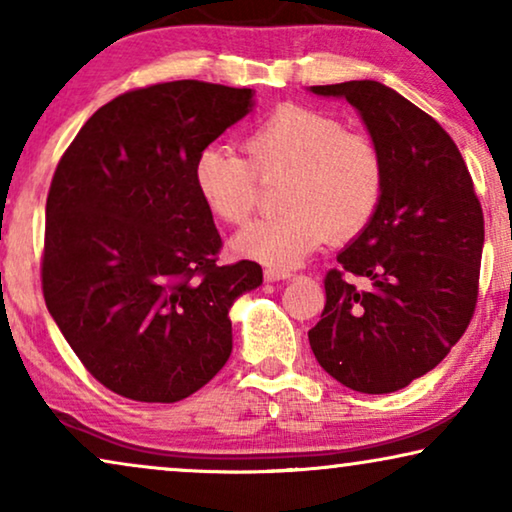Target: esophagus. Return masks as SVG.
Wrapping results in <instances>:
<instances>
[{
	"mask_svg": "<svg viewBox=\"0 0 512 512\" xmlns=\"http://www.w3.org/2000/svg\"><path fill=\"white\" fill-rule=\"evenodd\" d=\"M293 275L286 270H277V268H268L265 270V282H289Z\"/></svg>",
	"mask_w": 512,
	"mask_h": 512,
	"instance_id": "34e87169",
	"label": "esophagus"
}]
</instances>
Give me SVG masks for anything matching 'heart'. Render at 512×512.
<instances>
[{
  "label": "heart",
  "instance_id": "obj_1",
  "mask_svg": "<svg viewBox=\"0 0 512 512\" xmlns=\"http://www.w3.org/2000/svg\"><path fill=\"white\" fill-rule=\"evenodd\" d=\"M249 160L228 146L198 153L193 181L209 212L244 223L258 200V174H289L284 214L258 219L235 235L233 251L270 268H293L319 244L347 240L368 226L380 207L387 165L373 139L345 130L338 118L284 104L244 137Z\"/></svg>",
  "mask_w": 512,
  "mask_h": 512
}]
</instances>
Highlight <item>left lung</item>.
<instances>
[{"label": "left lung", "mask_w": 512, "mask_h": 512, "mask_svg": "<svg viewBox=\"0 0 512 512\" xmlns=\"http://www.w3.org/2000/svg\"><path fill=\"white\" fill-rule=\"evenodd\" d=\"M347 100L380 146L387 184L368 226L326 275L321 321L307 333L319 366L361 394H391L438 366L478 300L485 219L452 137L377 81L312 86ZM363 276L354 287L344 272Z\"/></svg>", "instance_id": "left-lung-1"}]
</instances>
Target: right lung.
<instances>
[{
	"mask_svg": "<svg viewBox=\"0 0 512 512\" xmlns=\"http://www.w3.org/2000/svg\"><path fill=\"white\" fill-rule=\"evenodd\" d=\"M251 109V88L130 90L88 118L58 163L46 200V307L114 394L177 403L233 352L230 307L263 284V270L216 265L221 237L193 165Z\"/></svg>",
	"mask_w": 512,
	"mask_h": 512,
	"instance_id": "right-lung-1",
	"label": "right lung"
}]
</instances>
